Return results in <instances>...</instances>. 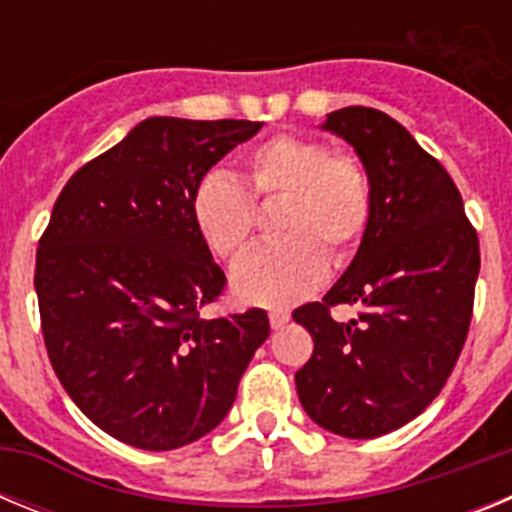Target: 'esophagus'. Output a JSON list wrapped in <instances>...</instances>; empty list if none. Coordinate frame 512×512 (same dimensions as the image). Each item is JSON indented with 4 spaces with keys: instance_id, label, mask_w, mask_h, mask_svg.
Listing matches in <instances>:
<instances>
[{
    "instance_id": "esophagus-1",
    "label": "esophagus",
    "mask_w": 512,
    "mask_h": 512,
    "mask_svg": "<svg viewBox=\"0 0 512 512\" xmlns=\"http://www.w3.org/2000/svg\"><path fill=\"white\" fill-rule=\"evenodd\" d=\"M289 318H292V315H289V312H284V310L269 312V323H271V328H274V330L284 328V325L289 323Z\"/></svg>"
}]
</instances>
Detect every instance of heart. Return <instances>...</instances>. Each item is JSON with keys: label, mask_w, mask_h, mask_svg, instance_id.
Returning a JSON list of instances; mask_svg holds the SVG:
<instances>
[{"label": "heart", "mask_w": 512, "mask_h": 512, "mask_svg": "<svg viewBox=\"0 0 512 512\" xmlns=\"http://www.w3.org/2000/svg\"><path fill=\"white\" fill-rule=\"evenodd\" d=\"M246 189L225 171H210L192 192V220L205 246L233 259L251 241L253 200H277L279 241L253 248L230 271L233 295L248 305L287 307L310 295L325 266L359 248L374 215V184L359 158L333 153L318 138L277 135L246 156Z\"/></svg>", "instance_id": "heart-1"}]
</instances>
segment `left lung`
Segmentation results:
<instances>
[{
  "mask_svg": "<svg viewBox=\"0 0 512 512\" xmlns=\"http://www.w3.org/2000/svg\"><path fill=\"white\" fill-rule=\"evenodd\" d=\"M354 148L374 184V215L323 302L292 312L315 348L295 374L302 408L343 438H377L418 418L449 379L469 333L479 241L436 158L372 107L320 125ZM333 304L360 318L336 324Z\"/></svg>",
  "mask_w": 512,
  "mask_h": 512,
  "instance_id": "obj_1",
  "label": "left lung"
}]
</instances>
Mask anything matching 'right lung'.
<instances>
[{
    "label": "right lung",
    "instance_id": "right-lung-1",
    "mask_svg": "<svg viewBox=\"0 0 512 512\" xmlns=\"http://www.w3.org/2000/svg\"><path fill=\"white\" fill-rule=\"evenodd\" d=\"M264 122L148 117L71 176L35 259L43 338L76 408L117 441L182 449L233 408L264 310L202 318L225 274L192 192Z\"/></svg>",
    "mask_w": 512,
    "mask_h": 512
}]
</instances>
